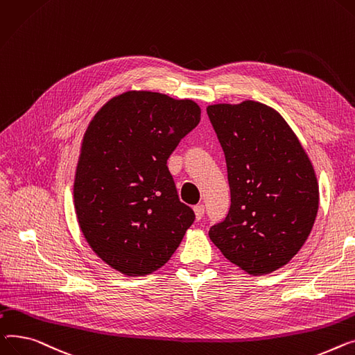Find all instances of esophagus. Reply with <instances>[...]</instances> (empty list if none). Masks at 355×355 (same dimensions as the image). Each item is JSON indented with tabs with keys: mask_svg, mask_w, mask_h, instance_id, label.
<instances>
[{
	"mask_svg": "<svg viewBox=\"0 0 355 355\" xmlns=\"http://www.w3.org/2000/svg\"><path fill=\"white\" fill-rule=\"evenodd\" d=\"M193 211H195L196 219L200 220V219L203 218V215H205V206H203V205H196V206L193 207Z\"/></svg>",
	"mask_w": 355,
	"mask_h": 355,
	"instance_id": "obj_1",
	"label": "esophagus"
}]
</instances>
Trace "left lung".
I'll return each mask as SVG.
<instances>
[{"instance_id":"obj_1","label":"left lung","mask_w":355,"mask_h":355,"mask_svg":"<svg viewBox=\"0 0 355 355\" xmlns=\"http://www.w3.org/2000/svg\"><path fill=\"white\" fill-rule=\"evenodd\" d=\"M226 159L231 207L209 238L249 275L293 259L314 226L320 189L305 149L285 119L259 101L206 107Z\"/></svg>"}]
</instances>
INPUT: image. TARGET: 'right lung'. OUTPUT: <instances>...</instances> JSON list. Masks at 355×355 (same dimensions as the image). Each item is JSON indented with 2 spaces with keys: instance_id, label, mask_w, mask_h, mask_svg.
<instances>
[{
  "instance_id": "add662e5",
  "label": "right lung",
  "mask_w": 355,
  "mask_h": 355,
  "mask_svg": "<svg viewBox=\"0 0 355 355\" xmlns=\"http://www.w3.org/2000/svg\"><path fill=\"white\" fill-rule=\"evenodd\" d=\"M199 121L193 100L132 90L110 98L89 124L74 176L76 215L94 254L123 275L162 268L195 220L168 159Z\"/></svg>"
}]
</instances>
